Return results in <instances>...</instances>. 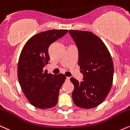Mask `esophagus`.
Here are the masks:
<instances>
[{
	"label": "esophagus",
	"instance_id": "34e87169",
	"mask_svg": "<svg viewBox=\"0 0 130 130\" xmlns=\"http://www.w3.org/2000/svg\"><path fill=\"white\" fill-rule=\"evenodd\" d=\"M70 77H67V80H68V81H69V80H70Z\"/></svg>",
	"mask_w": 130,
	"mask_h": 130
}]
</instances>
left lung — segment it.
Returning a JSON list of instances; mask_svg holds the SVG:
<instances>
[{
    "mask_svg": "<svg viewBox=\"0 0 130 130\" xmlns=\"http://www.w3.org/2000/svg\"><path fill=\"white\" fill-rule=\"evenodd\" d=\"M78 50V65L84 80L74 77L72 97L77 107L91 109L103 101L111 90L113 81L114 64L109 51L103 41L91 32L69 30Z\"/></svg>",
    "mask_w": 130,
    "mask_h": 130,
    "instance_id": "8db88e82",
    "label": "left lung"
}]
</instances>
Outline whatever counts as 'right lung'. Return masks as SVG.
Here are the masks:
<instances>
[{
  "label": "right lung",
  "instance_id": "add662e5",
  "mask_svg": "<svg viewBox=\"0 0 130 130\" xmlns=\"http://www.w3.org/2000/svg\"><path fill=\"white\" fill-rule=\"evenodd\" d=\"M67 32L59 29L40 32L27 41L20 54L18 79L27 99L37 108H51L57 103L59 90L66 76L47 73L43 67L50 60L49 46Z\"/></svg>",
  "mask_w": 130,
  "mask_h": 130
}]
</instances>
